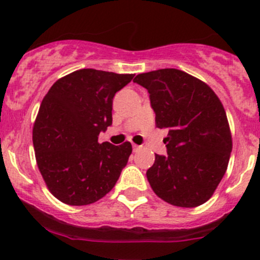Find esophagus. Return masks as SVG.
I'll return each instance as SVG.
<instances>
[{
  "mask_svg": "<svg viewBox=\"0 0 260 260\" xmlns=\"http://www.w3.org/2000/svg\"><path fill=\"white\" fill-rule=\"evenodd\" d=\"M133 152H137L139 148H141V146H137V144H133Z\"/></svg>",
  "mask_w": 260,
  "mask_h": 260,
  "instance_id": "esophagus-1",
  "label": "esophagus"
}]
</instances>
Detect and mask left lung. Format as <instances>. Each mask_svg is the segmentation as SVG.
<instances>
[{"label":"left lung","mask_w":260,"mask_h":260,"mask_svg":"<svg viewBox=\"0 0 260 260\" xmlns=\"http://www.w3.org/2000/svg\"><path fill=\"white\" fill-rule=\"evenodd\" d=\"M155 125L168 128L167 155L155 154L147 171L153 192L167 203L194 208L206 203L225 174L232 136L222 102L208 84L176 70L141 73Z\"/></svg>","instance_id":"1"}]
</instances>
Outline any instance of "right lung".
<instances>
[{
    "instance_id": "add662e5",
    "label": "right lung",
    "mask_w": 260,
    "mask_h": 260,
    "mask_svg": "<svg viewBox=\"0 0 260 260\" xmlns=\"http://www.w3.org/2000/svg\"><path fill=\"white\" fill-rule=\"evenodd\" d=\"M133 76L83 68L54 82L43 98L32 139L38 169L58 201L94 203L118 180L132 144L98 143V136L112 124L114 94Z\"/></svg>"
}]
</instances>
